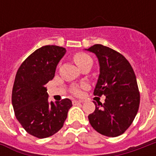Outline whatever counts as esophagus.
Here are the masks:
<instances>
[{"label": "esophagus", "mask_w": 156, "mask_h": 156, "mask_svg": "<svg viewBox=\"0 0 156 156\" xmlns=\"http://www.w3.org/2000/svg\"><path fill=\"white\" fill-rule=\"evenodd\" d=\"M79 104H82V101H78V100H73V105H79Z\"/></svg>", "instance_id": "esophagus-1"}]
</instances>
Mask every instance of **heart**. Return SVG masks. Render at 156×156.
Instances as JSON below:
<instances>
[{"instance_id": "heart-1", "label": "heart", "mask_w": 156, "mask_h": 156, "mask_svg": "<svg viewBox=\"0 0 156 156\" xmlns=\"http://www.w3.org/2000/svg\"><path fill=\"white\" fill-rule=\"evenodd\" d=\"M73 59H74L75 62H76V64L78 65L79 68H81L83 64H85L88 61H91L92 58H90V56H88V54H86L84 52H78L77 54L74 55V57H73ZM73 94H80V90L78 89V88H74L73 90Z\"/></svg>"}]
</instances>
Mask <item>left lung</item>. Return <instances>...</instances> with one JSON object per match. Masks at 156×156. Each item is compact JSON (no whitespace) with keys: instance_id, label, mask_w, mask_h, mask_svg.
<instances>
[{"instance_id":"8db88e82","label":"left lung","mask_w":156,"mask_h":156,"mask_svg":"<svg viewBox=\"0 0 156 156\" xmlns=\"http://www.w3.org/2000/svg\"><path fill=\"white\" fill-rule=\"evenodd\" d=\"M86 50L97 56L100 67L94 94L106 97L104 105L94 101L96 108L88 115L89 123L99 134L116 137L130 126L139 110L136 77L129 61L114 49L95 44Z\"/></svg>"}]
</instances>
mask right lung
I'll list each match as a JSON object with an SVG mask.
<instances>
[{
  "mask_svg": "<svg viewBox=\"0 0 156 156\" xmlns=\"http://www.w3.org/2000/svg\"><path fill=\"white\" fill-rule=\"evenodd\" d=\"M65 53L64 48L43 46L22 62L16 75L12 94L16 118L28 134L39 139L60 130L72 107L68 98L49 103L45 87L54 78L57 65Z\"/></svg>",
  "mask_w": 156,
  "mask_h": 156,
  "instance_id": "right-lung-1",
  "label": "right lung"
}]
</instances>
